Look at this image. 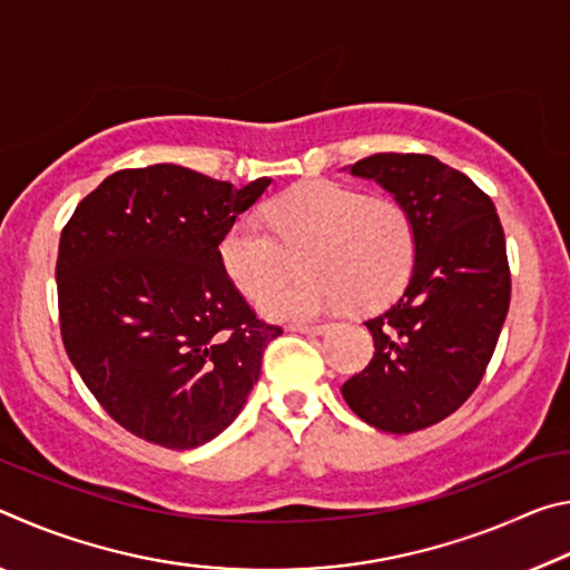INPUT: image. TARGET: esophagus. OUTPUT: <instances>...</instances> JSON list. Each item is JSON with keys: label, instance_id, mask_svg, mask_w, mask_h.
Instances as JSON below:
<instances>
[{"label": "esophagus", "instance_id": "obj_1", "mask_svg": "<svg viewBox=\"0 0 570 570\" xmlns=\"http://www.w3.org/2000/svg\"><path fill=\"white\" fill-rule=\"evenodd\" d=\"M330 330V324H292L288 332H298V334H322Z\"/></svg>", "mask_w": 570, "mask_h": 570}]
</instances>
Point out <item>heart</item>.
<instances>
[{
    "label": "heart",
    "mask_w": 570,
    "mask_h": 570,
    "mask_svg": "<svg viewBox=\"0 0 570 570\" xmlns=\"http://www.w3.org/2000/svg\"><path fill=\"white\" fill-rule=\"evenodd\" d=\"M266 218L274 232L258 214L238 216L220 238L218 258L244 296L269 288L262 308L272 320H312L350 298L360 308L377 306L404 284L414 262L407 208L346 183H302L266 204ZM302 247L307 274L277 285Z\"/></svg>",
    "instance_id": "1"
}]
</instances>
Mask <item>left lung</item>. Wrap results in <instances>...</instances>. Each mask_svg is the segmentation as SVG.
I'll return each instance as SVG.
<instances>
[{
	"mask_svg": "<svg viewBox=\"0 0 570 570\" xmlns=\"http://www.w3.org/2000/svg\"><path fill=\"white\" fill-rule=\"evenodd\" d=\"M352 176L377 180L414 228L410 284L366 320L374 356L344 382L356 417L407 435L450 417L488 370L510 306L505 234L465 173L420 153H377Z\"/></svg>",
	"mask_w": 570,
	"mask_h": 570,
	"instance_id": "obj_1",
	"label": "left lung"
}]
</instances>
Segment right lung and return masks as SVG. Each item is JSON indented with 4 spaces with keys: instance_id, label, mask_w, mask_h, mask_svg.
<instances>
[{
    "instance_id": "right-lung-1",
    "label": "right lung",
    "mask_w": 570,
    "mask_h": 570,
    "mask_svg": "<svg viewBox=\"0 0 570 570\" xmlns=\"http://www.w3.org/2000/svg\"><path fill=\"white\" fill-rule=\"evenodd\" d=\"M272 178L234 188L170 163L118 170L80 200L57 254L65 352L135 438L190 450L246 404L282 334L230 284L228 226Z\"/></svg>"
}]
</instances>
